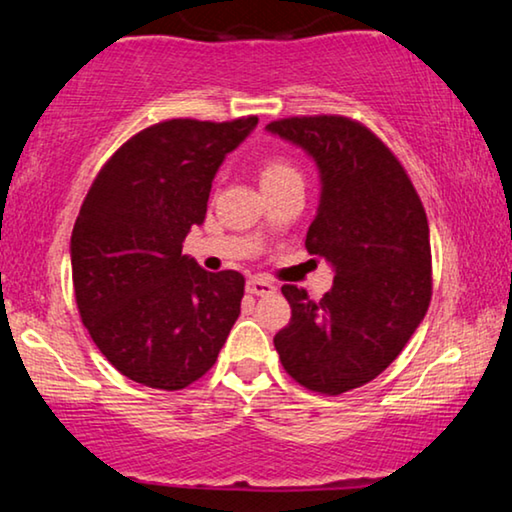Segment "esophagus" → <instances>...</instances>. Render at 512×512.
<instances>
[{
	"mask_svg": "<svg viewBox=\"0 0 512 512\" xmlns=\"http://www.w3.org/2000/svg\"><path fill=\"white\" fill-rule=\"evenodd\" d=\"M275 291L277 286L263 277H251L247 282V293H251V296H270Z\"/></svg>",
	"mask_w": 512,
	"mask_h": 512,
	"instance_id": "obj_1",
	"label": "esophagus"
}]
</instances>
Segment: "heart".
<instances>
[{
  "label": "heart",
  "mask_w": 512,
  "mask_h": 512,
  "mask_svg": "<svg viewBox=\"0 0 512 512\" xmlns=\"http://www.w3.org/2000/svg\"><path fill=\"white\" fill-rule=\"evenodd\" d=\"M258 177H261V186L275 188L279 184H289V181H300L298 167L284 156H265L258 165Z\"/></svg>",
  "instance_id": "1"
}]
</instances>
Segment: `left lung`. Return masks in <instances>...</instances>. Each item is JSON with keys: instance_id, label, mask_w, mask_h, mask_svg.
I'll use <instances>...</instances> for the list:
<instances>
[{"instance_id": "obj_1", "label": "left lung", "mask_w": 512, "mask_h": 512, "mask_svg": "<svg viewBox=\"0 0 512 512\" xmlns=\"http://www.w3.org/2000/svg\"><path fill=\"white\" fill-rule=\"evenodd\" d=\"M268 130L303 146L321 174L305 249L326 258L331 291L284 284L291 321L275 335L300 387L338 396L375 380L403 352L431 303L429 221L394 151L347 116H291Z\"/></svg>"}]
</instances>
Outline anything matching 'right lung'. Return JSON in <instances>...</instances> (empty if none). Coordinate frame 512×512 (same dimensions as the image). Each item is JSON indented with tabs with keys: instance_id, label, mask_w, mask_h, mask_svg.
Here are the masks:
<instances>
[{
	"instance_id": "1",
	"label": "right lung",
	"mask_w": 512,
	"mask_h": 512,
	"mask_svg": "<svg viewBox=\"0 0 512 512\" xmlns=\"http://www.w3.org/2000/svg\"><path fill=\"white\" fill-rule=\"evenodd\" d=\"M170 118L132 135L97 172L72 233L83 326L118 373L177 391L216 363L240 317L244 277L181 254L223 158L256 128Z\"/></svg>"
}]
</instances>
